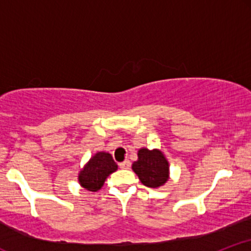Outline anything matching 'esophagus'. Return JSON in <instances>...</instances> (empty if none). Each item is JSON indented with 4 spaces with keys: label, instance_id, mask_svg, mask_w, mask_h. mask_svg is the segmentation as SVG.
Returning a JSON list of instances; mask_svg holds the SVG:
<instances>
[{
    "label": "esophagus",
    "instance_id": "obj_1",
    "mask_svg": "<svg viewBox=\"0 0 251 251\" xmlns=\"http://www.w3.org/2000/svg\"><path fill=\"white\" fill-rule=\"evenodd\" d=\"M129 166H131V163H129V160H125V162L119 164V168L123 169V170H127V169H129Z\"/></svg>",
    "mask_w": 251,
    "mask_h": 251
}]
</instances>
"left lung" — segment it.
<instances>
[{"label":"left lung","mask_w":251,"mask_h":251,"mask_svg":"<svg viewBox=\"0 0 251 251\" xmlns=\"http://www.w3.org/2000/svg\"><path fill=\"white\" fill-rule=\"evenodd\" d=\"M132 169L149 188H158L169 179V163L159 150L140 149Z\"/></svg>","instance_id":"left-lung-1"}]
</instances>
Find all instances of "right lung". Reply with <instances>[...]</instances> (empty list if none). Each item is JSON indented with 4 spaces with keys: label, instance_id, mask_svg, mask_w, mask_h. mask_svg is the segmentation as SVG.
<instances>
[{
    "label": "right lung",
    "instance_id": "right-lung-1",
    "mask_svg": "<svg viewBox=\"0 0 251 251\" xmlns=\"http://www.w3.org/2000/svg\"><path fill=\"white\" fill-rule=\"evenodd\" d=\"M117 169V163L111 154L106 152H98L80 172L79 183L88 191H98L101 189L106 178Z\"/></svg>",
    "mask_w": 251,
    "mask_h": 251
}]
</instances>
